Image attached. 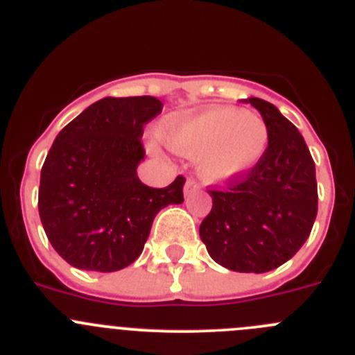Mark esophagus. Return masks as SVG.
Segmentation results:
<instances>
[{
    "label": "esophagus",
    "mask_w": 355,
    "mask_h": 355,
    "mask_svg": "<svg viewBox=\"0 0 355 355\" xmlns=\"http://www.w3.org/2000/svg\"><path fill=\"white\" fill-rule=\"evenodd\" d=\"M199 191V184L196 180H192V178H189L187 182H185V187H184V194L185 196H191L194 194V192Z\"/></svg>",
    "instance_id": "1"
}]
</instances>
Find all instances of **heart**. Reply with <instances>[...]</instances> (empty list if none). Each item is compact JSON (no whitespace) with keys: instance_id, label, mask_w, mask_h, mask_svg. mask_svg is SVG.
Returning a JSON list of instances; mask_svg holds the SVG:
<instances>
[{"instance_id":"heart-1","label":"heart","mask_w":355,"mask_h":355,"mask_svg":"<svg viewBox=\"0 0 355 355\" xmlns=\"http://www.w3.org/2000/svg\"><path fill=\"white\" fill-rule=\"evenodd\" d=\"M163 137L177 153L196 157L198 173L209 184H227L250 173L269 147V126L260 116L236 107H211L175 116Z\"/></svg>"}]
</instances>
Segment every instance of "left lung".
<instances>
[{"mask_svg": "<svg viewBox=\"0 0 355 355\" xmlns=\"http://www.w3.org/2000/svg\"><path fill=\"white\" fill-rule=\"evenodd\" d=\"M269 126L263 159L244 177L209 189L211 211L199 225L209 257L236 272H269L311 236L318 215L315 164L297 126L276 105L246 98Z\"/></svg>", "mask_w": 355, "mask_h": 355, "instance_id": "obj_1", "label": "left lung"}]
</instances>
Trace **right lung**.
I'll use <instances>...</instances> for the list:
<instances>
[{
  "label": "right lung",
  "mask_w": 355,
  "mask_h": 355,
  "mask_svg": "<svg viewBox=\"0 0 355 355\" xmlns=\"http://www.w3.org/2000/svg\"><path fill=\"white\" fill-rule=\"evenodd\" d=\"M156 97H105L57 135L41 168L37 208L53 250L76 269L116 272L140 257L157 213L184 202L185 178L154 189L137 177Z\"/></svg>",
  "instance_id": "1"
}]
</instances>
